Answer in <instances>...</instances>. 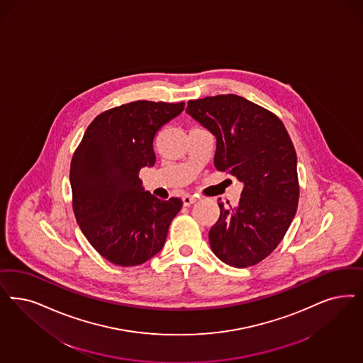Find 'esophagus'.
I'll return each instance as SVG.
<instances>
[{"instance_id": "obj_1", "label": "esophagus", "mask_w": 363, "mask_h": 363, "mask_svg": "<svg viewBox=\"0 0 363 363\" xmlns=\"http://www.w3.org/2000/svg\"><path fill=\"white\" fill-rule=\"evenodd\" d=\"M196 201H197V197H196V196H191V194H186V196L182 197V202H184L185 206H190V205L194 203Z\"/></svg>"}]
</instances>
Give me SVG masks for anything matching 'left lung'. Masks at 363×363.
Masks as SVG:
<instances>
[{
    "label": "left lung",
    "instance_id": "8db88e82",
    "mask_svg": "<svg viewBox=\"0 0 363 363\" xmlns=\"http://www.w3.org/2000/svg\"><path fill=\"white\" fill-rule=\"evenodd\" d=\"M186 113L216 137L214 166L242 182L238 208L218 202L209 230L213 253L245 268L272 253L287 233L299 201L296 151L283 122L238 95L190 100Z\"/></svg>",
    "mask_w": 363,
    "mask_h": 363
}]
</instances>
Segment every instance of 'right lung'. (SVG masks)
Listing matches in <instances>:
<instances>
[{
  "mask_svg": "<svg viewBox=\"0 0 363 363\" xmlns=\"http://www.w3.org/2000/svg\"><path fill=\"white\" fill-rule=\"evenodd\" d=\"M185 103L138 100L98 115L71 162L76 221L89 244L110 263L139 265L162 250L182 201L160 200L139 179L152 167V142Z\"/></svg>",
  "mask_w": 363,
  "mask_h": 363,
  "instance_id": "right-lung-1",
  "label": "right lung"
}]
</instances>
